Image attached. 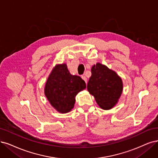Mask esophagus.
<instances>
[{
    "label": "esophagus",
    "mask_w": 158,
    "mask_h": 158,
    "mask_svg": "<svg viewBox=\"0 0 158 158\" xmlns=\"http://www.w3.org/2000/svg\"><path fill=\"white\" fill-rule=\"evenodd\" d=\"M81 78H82V79L85 81L86 83H87V79H86V77H85V75H82V76H81Z\"/></svg>",
    "instance_id": "1"
}]
</instances>
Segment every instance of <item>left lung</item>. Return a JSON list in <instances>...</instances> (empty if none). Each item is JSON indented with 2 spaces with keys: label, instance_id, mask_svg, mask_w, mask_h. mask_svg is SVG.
<instances>
[{
  "label": "left lung",
  "instance_id": "1",
  "mask_svg": "<svg viewBox=\"0 0 158 158\" xmlns=\"http://www.w3.org/2000/svg\"><path fill=\"white\" fill-rule=\"evenodd\" d=\"M91 73L87 90L95 98L100 108L111 109L118 103L123 90L121 77L113 70L99 62L92 66Z\"/></svg>",
  "mask_w": 158,
  "mask_h": 158
}]
</instances>
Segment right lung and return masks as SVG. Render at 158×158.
<instances>
[{
    "label": "right lung",
    "mask_w": 158,
    "mask_h": 158,
    "mask_svg": "<svg viewBox=\"0 0 158 158\" xmlns=\"http://www.w3.org/2000/svg\"><path fill=\"white\" fill-rule=\"evenodd\" d=\"M86 89L85 81L69 73L66 64L52 68L47 80L44 94L52 107L60 113H67L74 107L75 96Z\"/></svg>",
    "instance_id": "right-lung-1"
}]
</instances>
